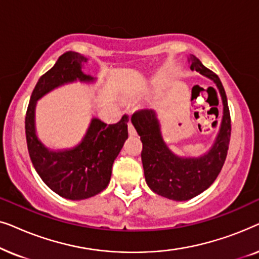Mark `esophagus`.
I'll return each mask as SVG.
<instances>
[{
  "instance_id": "1",
  "label": "esophagus",
  "mask_w": 259,
  "mask_h": 259,
  "mask_svg": "<svg viewBox=\"0 0 259 259\" xmlns=\"http://www.w3.org/2000/svg\"><path fill=\"white\" fill-rule=\"evenodd\" d=\"M128 133L130 136H137V131L134 128V126L132 125V122H128Z\"/></svg>"
}]
</instances>
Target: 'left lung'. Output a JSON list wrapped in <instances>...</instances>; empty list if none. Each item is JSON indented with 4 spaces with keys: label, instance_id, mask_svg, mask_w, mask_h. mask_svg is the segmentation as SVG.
Returning a JSON list of instances; mask_svg holds the SVG:
<instances>
[{
    "label": "left lung",
    "instance_id": "obj_1",
    "mask_svg": "<svg viewBox=\"0 0 259 259\" xmlns=\"http://www.w3.org/2000/svg\"><path fill=\"white\" fill-rule=\"evenodd\" d=\"M187 61L191 70L200 73L215 84L222 99L221 126L211 147L199 157L178 155L165 143L160 120L154 109L136 112L131 119L143 143L141 160L148 187L159 196L176 201L192 199L213 184L224 165L231 136L228 99L221 80L194 55H190Z\"/></svg>",
    "mask_w": 259,
    "mask_h": 259
}]
</instances>
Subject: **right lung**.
<instances>
[{
	"instance_id": "right-lung-1",
	"label": "right lung",
	"mask_w": 259,
	"mask_h": 259,
	"mask_svg": "<svg viewBox=\"0 0 259 259\" xmlns=\"http://www.w3.org/2000/svg\"><path fill=\"white\" fill-rule=\"evenodd\" d=\"M87 62V58L75 52L60 56L37 81L26 114L27 146L35 171L49 189L69 200L87 199L107 187L113 162L128 138L127 115L113 125L93 116L80 143L69 148H49L37 137L35 122L37 101L65 84L77 81L87 84L97 82L98 77L82 70Z\"/></svg>"
}]
</instances>
